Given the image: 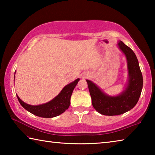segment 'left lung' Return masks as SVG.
<instances>
[{
    "label": "left lung",
    "instance_id": "left-lung-1",
    "mask_svg": "<svg viewBox=\"0 0 155 155\" xmlns=\"http://www.w3.org/2000/svg\"><path fill=\"white\" fill-rule=\"evenodd\" d=\"M117 46L127 62L128 81L124 90L117 96H109L92 81L86 80L94 108L104 115H121L132 109L138 102L143 87L142 74L134 52L122 41Z\"/></svg>",
    "mask_w": 155,
    "mask_h": 155
}]
</instances>
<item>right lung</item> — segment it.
Returning <instances> with one entry per match:
<instances>
[{
  "mask_svg": "<svg viewBox=\"0 0 155 155\" xmlns=\"http://www.w3.org/2000/svg\"><path fill=\"white\" fill-rule=\"evenodd\" d=\"M79 80L80 78H77L73 82L68 84L62 89L58 95L54 97L53 99H52L48 103L39 104V105H31V104L25 103L19 98L17 94L16 96L21 105L27 111L37 116L51 118V117H54L61 115L68 109L70 104V98H71L72 91Z\"/></svg>",
  "mask_w": 155,
  "mask_h": 155,
  "instance_id": "obj_1",
  "label": "right lung"
}]
</instances>
